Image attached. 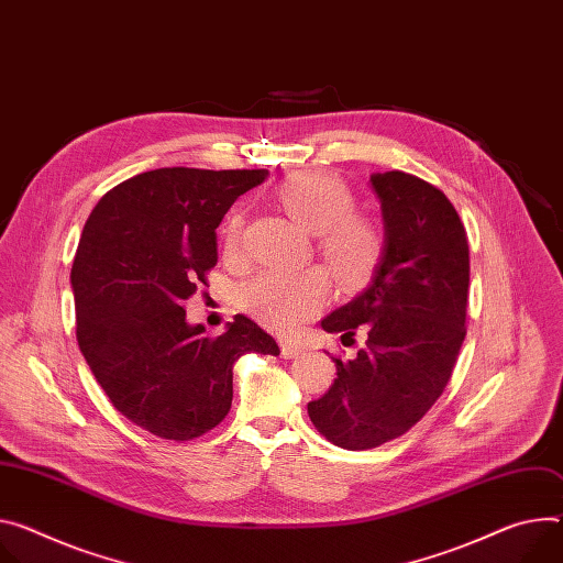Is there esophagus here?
Wrapping results in <instances>:
<instances>
[{
    "mask_svg": "<svg viewBox=\"0 0 563 563\" xmlns=\"http://www.w3.org/2000/svg\"><path fill=\"white\" fill-rule=\"evenodd\" d=\"M280 352H283V356H287V360H291V356L302 354L305 347L298 345V343H291V341H283V343H280Z\"/></svg>",
    "mask_w": 563,
    "mask_h": 563,
    "instance_id": "1",
    "label": "esophagus"
}]
</instances>
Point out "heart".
<instances>
[{
  "label": "heart",
  "mask_w": 563,
  "mask_h": 563,
  "mask_svg": "<svg viewBox=\"0 0 563 563\" xmlns=\"http://www.w3.org/2000/svg\"><path fill=\"white\" fill-rule=\"evenodd\" d=\"M274 197L289 218L317 235V251L343 289H360L377 274L386 235L379 222L354 209L350 186L325 170H298L285 177ZM246 213L231 209L222 224L227 258L242 253ZM330 296V276L323 267L298 272L265 269L242 287V308L276 332H291L312 319Z\"/></svg>",
  "instance_id": "b5f03b06"
}]
</instances>
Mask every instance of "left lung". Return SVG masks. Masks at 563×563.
<instances>
[{"label":"left lung","instance_id":"left-lung-1","mask_svg":"<svg viewBox=\"0 0 563 563\" xmlns=\"http://www.w3.org/2000/svg\"><path fill=\"white\" fill-rule=\"evenodd\" d=\"M371 181L382 199L384 261L366 291L321 321L347 339L366 332V343L354 360L336 356L334 384L308 404L317 431L350 451L416 427L446 388L467 334L470 244L453 203L411 173Z\"/></svg>","mask_w":563,"mask_h":563}]
</instances>
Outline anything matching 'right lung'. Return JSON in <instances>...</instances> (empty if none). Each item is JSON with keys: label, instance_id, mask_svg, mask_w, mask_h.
Segmentation results:
<instances>
[{"label": "right lung", "instance_id": "1", "mask_svg": "<svg viewBox=\"0 0 563 563\" xmlns=\"http://www.w3.org/2000/svg\"><path fill=\"white\" fill-rule=\"evenodd\" d=\"M265 177L263 168L147 170L108 190L85 222L71 267L80 352L117 411L162 440L216 429L231 408L233 364L280 352L242 314L209 336L184 310L218 265L222 218Z\"/></svg>", "mask_w": 563, "mask_h": 563}]
</instances>
